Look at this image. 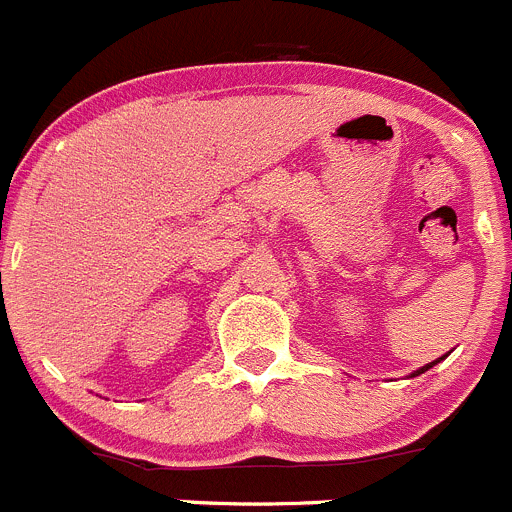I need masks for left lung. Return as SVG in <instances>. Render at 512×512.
I'll use <instances>...</instances> for the list:
<instances>
[{
	"instance_id": "left-lung-1",
	"label": "left lung",
	"mask_w": 512,
	"mask_h": 512,
	"mask_svg": "<svg viewBox=\"0 0 512 512\" xmlns=\"http://www.w3.org/2000/svg\"><path fill=\"white\" fill-rule=\"evenodd\" d=\"M437 362H440V359H437ZM437 362H432V364H427V367L417 369V372H415V374H422V372H427V369H430V367H435V364H437Z\"/></svg>"
}]
</instances>
